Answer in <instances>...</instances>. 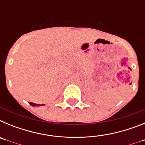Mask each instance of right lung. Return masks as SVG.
Wrapping results in <instances>:
<instances>
[{"mask_svg": "<svg viewBox=\"0 0 145 145\" xmlns=\"http://www.w3.org/2000/svg\"><path fill=\"white\" fill-rule=\"evenodd\" d=\"M29 104L30 105L33 106V107H38V106H43L44 105H43V104H41V105H38V104H35V103H33V102H29Z\"/></svg>", "mask_w": 145, "mask_h": 145, "instance_id": "1", "label": "right lung"}]
</instances>
